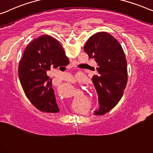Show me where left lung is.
<instances>
[{
    "label": "left lung",
    "mask_w": 153,
    "mask_h": 153,
    "mask_svg": "<svg viewBox=\"0 0 153 153\" xmlns=\"http://www.w3.org/2000/svg\"><path fill=\"white\" fill-rule=\"evenodd\" d=\"M89 59L97 62L92 78L99 96V108L95 115H103L116 106L123 97L128 81L127 61L121 44L109 33L97 32L84 46Z\"/></svg>",
    "instance_id": "obj_1"
}]
</instances>
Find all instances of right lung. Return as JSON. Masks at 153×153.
Segmentation results:
<instances>
[{
  "label": "right lung",
  "instance_id": "right-lung-1",
  "mask_svg": "<svg viewBox=\"0 0 153 153\" xmlns=\"http://www.w3.org/2000/svg\"><path fill=\"white\" fill-rule=\"evenodd\" d=\"M69 63L59 42L48 35L39 36L26 47L19 62V80L26 97L40 111H59L52 79L47 73Z\"/></svg>",
  "mask_w": 153,
  "mask_h": 153
}]
</instances>
